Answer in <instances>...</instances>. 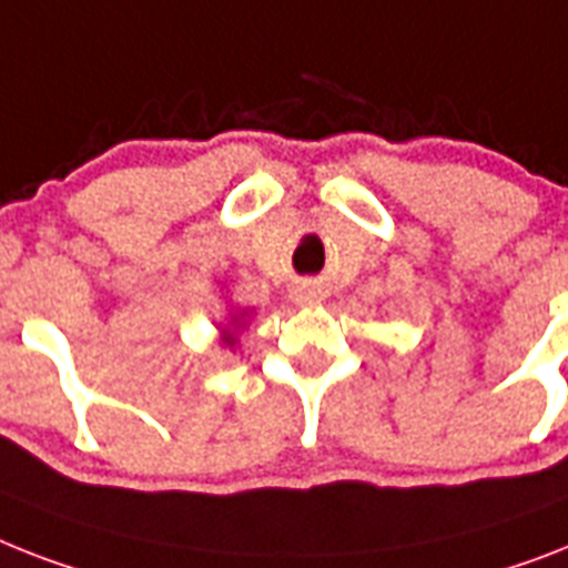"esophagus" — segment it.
Segmentation results:
<instances>
[{
	"mask_svg": "<svg viewBox=\"0 0 568 568\" xmlns=\"http://www.w3.org/2000/svg\"><path fill=\"white\" fill-rule=\"evenodd\" d=\"M300 303V306H315L317 303V294L315 292H297V297H294Z\"/></svg>",
	"mask_w": 568,
	"mask_h": 568,
	"instance_id": "esophagus-1",
	"label": "esophagus"
}]
</instances>
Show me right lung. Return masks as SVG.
<instances>
[{"label": "right lung", "mask_w": 568, "mask_h": 568, "mask_svg": "<svg viewBox=\"0 0 568 568\" xmlns=\"http://www.w3.org/2000/svg\"><path fill=\"white\" fill-rule=\"evenodd\" d=\"M253 308H242V306H230L227 317H224V324H219V344L221 347L233 349L239 344V332H244V326L251 324Z\"/></svg>", "instance_id": "add662e5"}]
</instances>
